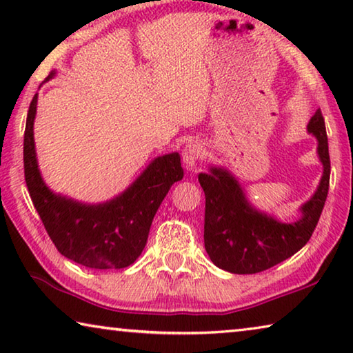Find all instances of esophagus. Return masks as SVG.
I'll use <instances>...</instances> for the list:
<instances>
[{"instance_id": "esophagus-1", "label": "esophagus", "mask_w": 353, "mask_h": 353, "mask_svg": "<svg viewBox=\"0 0 353 353\" xmlns=\"http://www.w3.org/2000/svg\"><path fill=\"white\" fill-rule=\"evenodd\" d=\"M201 154H202L201 145H198V143H188V145L183 148V152H182L185 166H187L188 170H194L201 159Z\"/></svg>"}]
</instances>
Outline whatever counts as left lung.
<instances>
[{
	"mask_svg": "<svg viewBox=\"0 0 353 353\" xmlns=\"http://www.w3.org/2000/svg\"><path fill=\"white\" fill-rule=\"evenodd\" d=\"M307 129L318 140V155L324 172L312 199L301 207L302 218L294 223H280L256 212L227 170L212 166L210 172L198 176L205 193V250L221 270L232 274L266 271L294 255L312 238L330 183V155L321 110H316Z\"/></svg>",
	"mask_w": 353,
	"mask_h": 353,
	"instance_id": "obj_1",
	"label": "left lung"
}]
</instances>
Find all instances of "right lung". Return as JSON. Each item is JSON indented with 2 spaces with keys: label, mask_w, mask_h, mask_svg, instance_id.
<instances>
[{
  "label": "right lung",
  "mask_w": 353,
  "mask_h": 353,
  "mask_svg": "<svg viewBox=\"0 0 353 353\" xmlns=\"http://www.w3.org/2000/svg\"><path fill=\"white\" fill-rule=\"evenodd\" d=\"M54 73L46 77L51 79ZM37 94L29 104L23 162L32 204L59 252L92 270H121L139 259L146 246L155 212L171 185L181 181V155L154 159L130 187L104 204L87 205L62 198L40 176L34 146Z\"/></svg>",
  "instance_id": "right-lung-1"
}]
</instances>
